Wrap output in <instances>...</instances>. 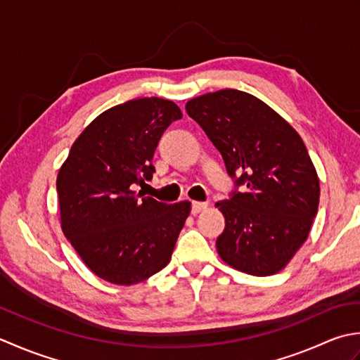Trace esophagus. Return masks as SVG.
Segmentation results:
<instances>
[{
    "label": "esophagus",
    "mask_w": 360,
    "mask_h": 360,
    "mask_svg": "<svg viewBox=\"0 0 360 360\" xmlns=\"http://www.w3.org/2000/svg\"><path fill=\"white\" fill-rule=\"evenodd\" d=\"M207 207H208L207 202H193L191 203V212H193V214H197V212L207 210Z\"/></svg>",
    "instance_id": "obj_1"
}]
</instances>
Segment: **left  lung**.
<instances>
[{
	"label": "left lung",
	"instance_id": "8db88e82",
	"mask_svg": "<svg viewBox=\"0 0 360 360\" xmlns=\"http://www.w3.org/2000/svg\"><path fill=\"white\" fill-rule=\"evenodd\" d=\"M186 112L234 180L229 200L216 203L225 216L219 256L248 275L280 272L304 244L319 210L320 183L303 139L245 91L203 94L188 102Z\"/></svg>",
	"mask_w": 360,
	"mask_h": 360
}]
</instances>
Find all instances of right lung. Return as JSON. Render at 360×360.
<instances>
[{
    "label": "right lung",
    "mask_w": 360,
    "mask_h": 360,
    "mask_svg": "<svg viewBox=\"0 0 360 360\" xmlns=\"http://www.w3.org/2000/svg\"><path fill=\"white\" fill-rule=\"evenodd\" d=\"M181 118L172 101L131 99L101 113L57 175L62 230L86 267L113 284H136L165 269L189 216L135 193L150 180L161 135Z\"/></svg>",
    "instance_id": "1"
}]
</instances>
